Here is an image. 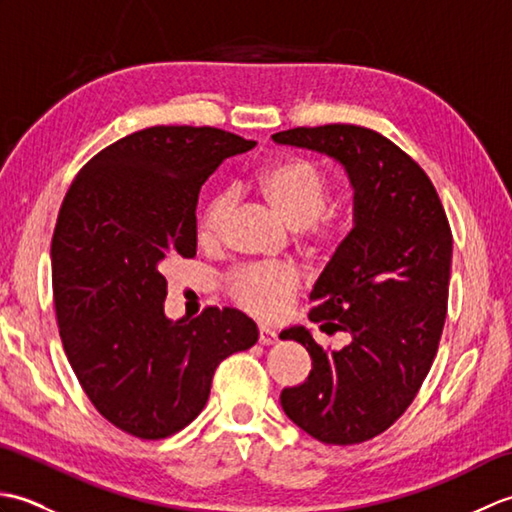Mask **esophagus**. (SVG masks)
<instances>
[{
  "instance_id": "1",
  "label": "esophagus",
  "mask_w": 512,
  "mask_h": 512,
  "mask_svg": "<svg viewBox=\"0 0 512 512\" xmlns=\"http://www.w3.org/2000/svg\"><path fill=\"white\" fill-rule=\"evenodd\" d=\"M277 341V332L268 325H259V343L262 345H273Z\"/></svg>"
}]
</instances>
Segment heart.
Returning <instances> with one entry per match:
<instances>
[{
	"label": "heart",
	"instance_id": "obj_1",
	"mask_svg": "<svg viewBox=\"0 0 512 512\" xmlns=\"http://www.w3.org/2000/svg\"><path fill=\"white\" fill-rule=\"evenodd\" d=\"M255 189L290 228H301L310 253L332 250L343 235V222L325 215L332 187L325 173L308 158L288 156L270 162L255 176ZM231 195L220 193L206 202L198 220V239L206 246L220 242L231 215ZM228 295L244 310L264 319L284 314L299 290L297 270L288 266L244 268L228 277Z\"/></svg>",
	"mask_w": 512,
	"mask_h": 512
}]
</instances>
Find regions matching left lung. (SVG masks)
Segmentation results:
<instances>
[{"label": "left lung", "mask_w": 512, "mask_h": 512, "mask_svg": "<svg viewBox=\"0 0 512 512\" xmlns=\"http://www.w3.org/2000/svg\"><path fill=\"white\" fill-rule=\"evenodd\" d=\"M279 145L339 160L354 187V228L310 292V321L352 336L325 350L303 325L279 334L306 347L308 378L281 391L286 416L325 444H358L389 429L416 398L447 319L453 235L427 173L361 125L295 127Z\"/></svg>", "instance_id": "8db88e82"}]
</instances>
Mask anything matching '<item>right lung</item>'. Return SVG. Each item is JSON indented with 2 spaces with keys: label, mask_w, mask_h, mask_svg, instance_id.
Instances as JSON below:
<instances>
[{
  "label": "right lung",
  "mask_w": 512,
  "mask_h": 512,
  "mask_svg": "<svg viewBox=\"0 0 512 512\" xmlns=\"http://www.w3.org/2000/svg\"><path fill=\"white\" fill-rule=\"evenodd\" d=\"M253 147L217 127H147L99 151L65 193L50 248L63 350L96 411L129 436L187 427L215 367L257 343L235 308L167 319L162 275L167 259L195 255L202 184Z\"/></svg>",
  "instance_id": "right-lung-1"
}]
</instances>
